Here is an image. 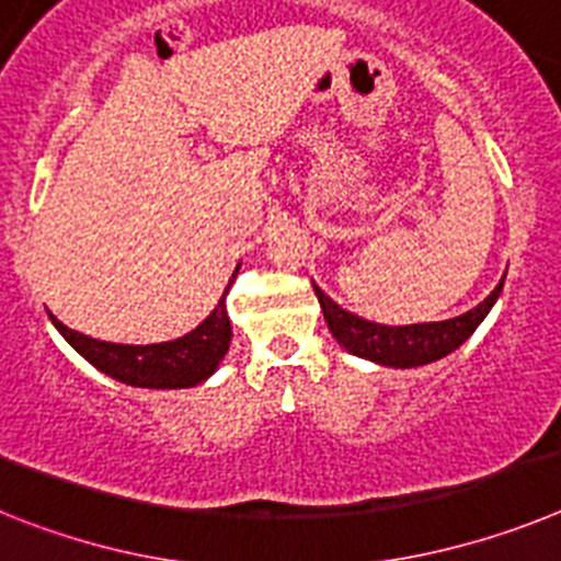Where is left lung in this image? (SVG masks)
<instances>
[{
	"instance_id": "left-lung-1",
	"label": "left lung",
	"mask_w": 561,
	"mask_h": 561,
	"mask_svg": "<svg viewBox=\"0 0 561 561\" xmlns=\"http://www.w3.org/2000/svg\"><path fill=\"white\" fill-rule=\"evenodd\" d=\"M313 290L319 296L321 313H324L330 333L335 335L341 347H347L353 355H362L369 362L383 364V367L407 369L437 362V358L460 347L462 341L480 328V321L485 319V313L503 290V282L491 290L489 299L480 301L469 313L446 321H428V324H407V328H387V324L364 321L350 310H341L330 296L321 294V287L313 285Z\"/></svg>"
}]
</instances>
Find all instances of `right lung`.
Returning a JSON list of instances; mask_svg holds the SVG:
<instances>
[{
    "instance_id": "add662e5",
    "label": "right lung",
    "mask_w": 561,
    "mask_h": 561,
    "mask_svg": "<svg viewBox=\"0 0 561 561\" xmlns=\"http://www.w3.org/2000/svg\"><path fill=\"white\" fill-rule=\"evenodd\" d=\"M228 294V287H226ZM226 294L220 305L208 313L203 324L183 339L163 341V344H112V341L90 339L76 333L67 324L50 316L53 324L92 367L112 375L115 381L146 389H183L206 381L217 369L222 355L231 344V321L226 313Z\"/></svg>"
}]
</instances>
